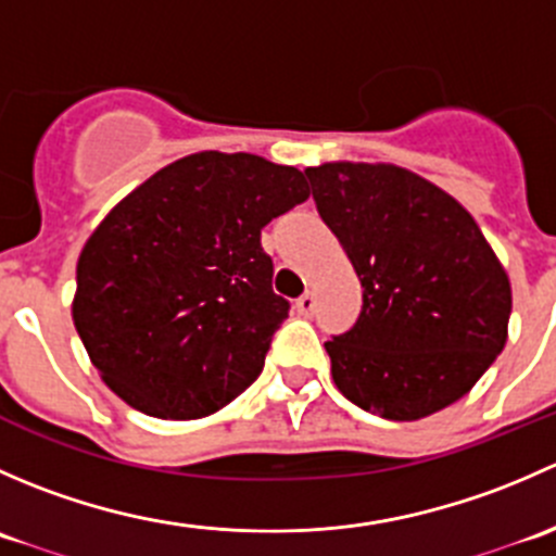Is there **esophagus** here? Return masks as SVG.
Here are the masks:
<instances>
[{
	"label": "esophagus",
	"mask_w": 556,
	"mask_h": 556,
	"mask_svg": "<svg viewBox=\"0 0 556 556\" xmlns=\"http://www.w3.org/2000/svg\"><path fill=\"white\" fill-rule=\"evenodd\" d=\"M314 306H317V299L312 293H304L299 301H295V309H299L301 317H312Z\"/></svg>",
	"instance_id": "obj_1"
}]
</instances>
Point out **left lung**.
<instances>
[{"label":"left lung","mask_w":556,"mask_h":556,"mask_svg":"<svg viewBox=\"0 0 556 556\" xmlns=\"http://www.w3.org/2000/svg\"><path fill=\"white\" fill-rule=\"evenodd\" d=\"M314 204L363 285L325 341L333 382L363 412L412 422L459 401L506 346L511 285L463 204L392 164L306 169Z\"/></svg>","instance_id":"1"}]
</instances>
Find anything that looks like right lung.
<instances>
[{
	"mask_svg": "<svg viewBox=\"0 0 556 556\" xmlns=\"http://www.w3.org/2000/svg\"><path fill=\"white\" fill-rule=\"evenodd\" d=\"M306 199L295 166L217 150L131 190L77 261L72 319L106 387L161 419L242 395L290 312L261 231Z\"/></svg>",
	"mask_w": 556,
	"mask_h": 556,
	"instance_id": "1",
	"label": "right lung"
}]
</instances>
